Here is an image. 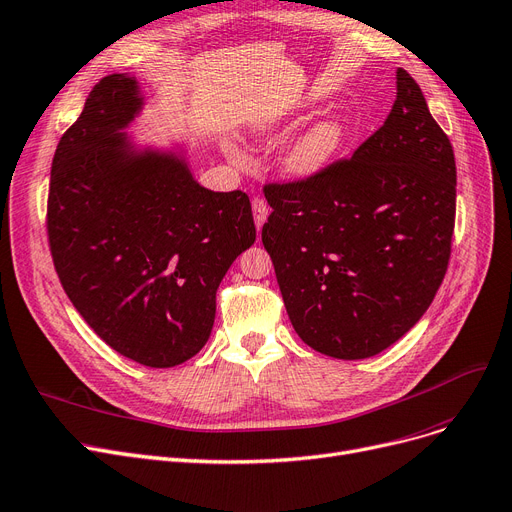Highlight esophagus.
Masks as SVG:
<instances>
[{"label":"esophagus","mask_w":512,"mask_h":512,"mask_svg":"<svg viewBox=\"0 0 512 512\" xmlns=\"http://www.w3.org/2000/svg\"><path fill=\"white\" fill-rule=\"evenodd\" d=\"M251 205H253V217H255V224H257V230L263 226V221L268 219V215H270V207H268V203L263 201L261 196H255L253 201H251Z\"/></svg>","instance_id":"1"}]
</instances>
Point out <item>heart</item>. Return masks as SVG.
<instances>
[{
  "instance_id": "obj_1",
  "label": "heart",
  "mask_w": 512,
  "mask_h": 512,
  "mask_svg": "<svg viewBox=\"0 0 512 512\" xmlns=\"http://www.w3.org/2000/svg\"><path fill=\"white\" fill-rule=\"evenodd\" d=\"M343 144V125L328 119L305 131L284 157V169L293 175H311L326 167Z\"/></svg>"
}]
</instances>
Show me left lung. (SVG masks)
<instances>
[{
	"mask_svg": "<svg viewBox=\"0 0 512 512\" xmlns=\"http://www.w3.org/2000/svg\"><path fill=\"white\" fill-rule=\"evenodd\" d=\"M385 123L339 159L268 182L261 240L297 335L337 360L381 353L443 282L456 219V161L418 83L395 73Z\"/></svg>",
	"mask_w": 512,
	"mask_h": 512,
	"instance_id": "8db88e82",
	"label": "left lung"
}]
</instances>
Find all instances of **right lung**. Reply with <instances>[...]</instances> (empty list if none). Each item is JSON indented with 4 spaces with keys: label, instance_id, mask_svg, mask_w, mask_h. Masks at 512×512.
<instances>
[{
    "label": "right lung",
    "instance_id": "right-lung-1",
    "mask_svg": "<svg viewBox=\"0 0 512 512\" xmlns=\"http://www.w3.org/2000/svg\"><path fill=\"white\" fill-rule=\"evenodd\" d=\"M142 106L108 75L56 146L48 242L64 293L125 358L171 368L207 343L217 286L255 242L247 192H211L184 159L131 152L121 129Z\"/></svg>",
    "mask_w": 512,
    "mask_h": 512
}]
</instances>
